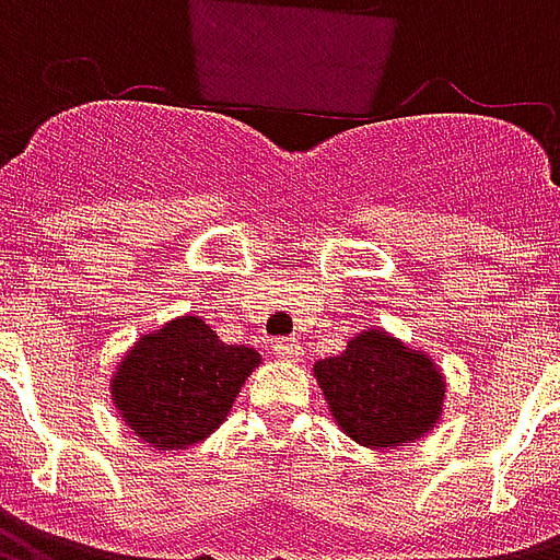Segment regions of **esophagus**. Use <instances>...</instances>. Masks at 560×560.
<instances>
[{"instance_id":"1","label":"esophagus","mask_w":560,"mask_h":560,"mask_svg":"<svg viewBox=\"0 0 560 560\" xmlns=\"http://www.w3.org/2000/svg\"><path fill=\"white\" fill-rule=\"evenodd\" d=\"M276 357L284 360V363H296V360L303 357V348H300V341L296 339H279L276 341Z\"/></svg>"}]
</instances>
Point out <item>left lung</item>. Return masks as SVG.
<instances>
[{
    "mask_svg": "<svg viewBox=\"0 0 560 560\" xmlns=\"http://www.w3.org/2000/svg\"><path fill=\"white\" fill-rule=\"evenodd\" d=\"M315 377L341 432L369 450L411 446L444 411V372L384 329L357 332Z\"/></svg>",
    "mask_w": 560,
    "mask_h": 560,
    "instance_id": "left-lung-1",
    "label": "left lung"
}]
</instances>
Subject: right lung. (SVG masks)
<instances>
[{"mask_svg":"<svg viewBox=\"0 0 560 560\" xmlns=\"http://www.w3.org/2000/svg\"><path fill=\"white\" fill-rule=\"evenodd\" d=\"M260 353L224 345L203 317L152 329L122 357L110 381L116 411L155 450H188L228 420Z\"/></svg>","mask_w":560,"mask_h":560,"instance_id":"1","label":"right lung"}]
</instances>
